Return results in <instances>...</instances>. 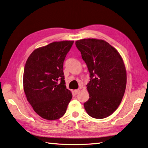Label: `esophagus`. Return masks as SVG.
<instances>
[{"instance_id": "1", "label": "esophagus", "mask_w": 148, "mask_h": 148, "mask_svg": "<svg viewBox=\"0 0 148 148\" xmlns=\"http://www.w3.org/2000/svg\"><path fill=\"white\" fill-rule=\"evenodd\" d=\"M79 91H80L79 89H76V90L74 91V92L75 95H77V94H78L79 92Z\"/></svg>"}]
</instances>
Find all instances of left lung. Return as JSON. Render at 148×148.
Segmentation results:
<instances>
[{"label": "left lung", "instance_id": "left-lung-1", "mask_svg": "<svg viewBox=\"0 0 148 148\" xmlns=\"http://www.w3.org/2000/svg\"><path fill=\"white\" fill-rule=\"evenodd\" d=\"M75 44L91 78L86 85L89 98L84 104V109L92 118H106L117 110L126 89L123 60L117 49L102 39H83Z\"/></svg>", "mask_w": 148, "mask_h": 148}]
</instances>
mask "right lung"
<instances>
[{
    "mask_svg": "<svg viewBox=\"0 0 148 148\" xmlns=\"http://www.w3.org/2000/svg\"><path fill=\"white\" fill-rule=\"evenodd\" d=\"M73 42L56 41L37 48L26 60L24 92L35 112L44 119L61 118L72 98L71 92L65 85L63 65ZM59 80L61 83L58 85Z\"/></svg>",
    "mask_w": 148,
    "mask_h": 148,
    "instance_id": "obj_1",
    "label": "right lung"
}]
</instances>
